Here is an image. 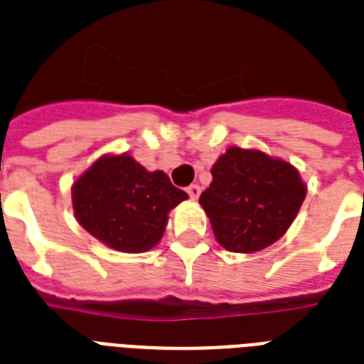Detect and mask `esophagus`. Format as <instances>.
Listing matches in <instances>:
<instances>
[{
	"mask_svg": "<svg viewBox=\"0 0 364 364\" xmlns=\"http://www.w3.org/2000/svg\"><path fill=\"white\" fill-rule=\"evenodd\" d=\"M187 193L193 200H198V196H200V193H202V191H200V185H191V187L187 188Z\"/></svg>",
	"mask_w": 364,
	"mask_h": 364,
	"instance_id": "1",
	"label": "esophagus"
}]
</instances>
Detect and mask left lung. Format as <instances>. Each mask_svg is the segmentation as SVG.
Returning <instances> with one entry per match:
<instances>
[{
  "mask_svg": "<svg viewBox=\"0 0 364 364\" xmlns=\"http://www.w3.org/2000/svg\"><path fill=\"white\" fill-rule=\"evenodd\" d=\"M213 181L200 194L219 245L257 253L276 243L299 215L306 183L291 162L259 149L228 147L211 166Z\"/></svg>",
  "mask_w": 364,
  "mask_h": 364,
  "instance_id": "obj_1",
  "label": "left lung"
}]
</instances>
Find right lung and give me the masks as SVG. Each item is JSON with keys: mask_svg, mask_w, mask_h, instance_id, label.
Returning a JSON list of instances; mask_svg holds the SVG:
<instances>
[{"mask_svg": "<svg viewBox=\"0 0 364 364\" xmlns=\"http://www.w3.org/2000/svg\"><path fill=\"white\" fill-rule=\"evenodd\" d=\"M188 194L162 170L128 153L102 154L71 185L73 215L88 234L121 253H145L162 240L170 211Z\"/></svg>", "mask_w": 364, "mask_h": 364, "instance_id": "obj_1", "label": "right lung"}]
</instances>
